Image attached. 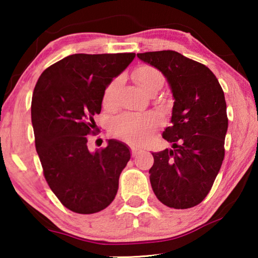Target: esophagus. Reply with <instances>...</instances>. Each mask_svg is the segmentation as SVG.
Listing matches in <instances>:
<instances>
[{
  "label": "esophagus",
  "instance_id": "1",
  "mask_svg": "<svg viewBox=\"0 0 258 258\" xmlns=\"http://www.w3.org/2000/svg\"><path fill=\"white\" fill-rule=\"evenodd\" d=\"M141 151H142V150L139 149V148H136V147H132V149H130V153H132L133 157H135L136 155H139Z\"/></svg>",
  "mask_w": 258,
  "mask_h": 258
}]
</instances>
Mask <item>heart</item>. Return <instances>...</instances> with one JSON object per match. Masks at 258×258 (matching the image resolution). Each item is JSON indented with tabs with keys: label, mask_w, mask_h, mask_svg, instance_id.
Segmentation results:
<instances>
[{
	"label": "heart",
	"mask_w": 258,
	"mask_h": 258,
	"mask_svg": "<svg viewBox=\"0 0 258 258\" xmlns=\"http://www.w3.org/2000/svg\"><path fill=\"white\" fill-rule=\"evenodd\" d=\"M133 80L147 94L154 95L163 87L164 76L160 70L149 64L136 67L133 70ZM121 77H116L105 87L102 95V104L105 109H114L117 103V94ZM163 117L155 111L136 114L123 112L112 119L110 130L112 135L134 146H142L150 141L154 134L163 126Z\"/></svg>",
	"instance_id": "1"
}]
</instances>
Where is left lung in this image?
Wrapping results in <instances>:
<instances>
[{
  "instance_id": "8db88e82",
  "label": "left lung",
  "mask_w": 258,
  "mask_h": 258,
  "mask_svg": "<svg viewBox=\"0 0 258 258\" xmlns=\"http://www.w3.org/2000/svg\"><path fill=\"white\" fill-rule=\"evenodd\" d=\"M167 77L175 98L163 139L174 149L153 153L150 183L164 206L188 209L206 199L224 158V93L214 73L174 50L137 54Z\"/></svg>"
}]
</instances>
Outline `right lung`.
Returning <instances> with one entry per match:
<instances>
[{"label":"right lung","mask_w":258,"mask_h":258,"mask_svg":"<svg viewBox=\"0 0 258 258\" xmlns=\"http://www.w3.org/2000/svg\"><path fill=\"white\" fill-rule=\"evenodd\" d=\"M134 57L135 52L70 55L48 67L35 86L31 122L44 178L74 213H98L117 194L129 148L109 140L90 153L87 143L98 132L94 116L101 112L105 87Z\"/></svg>","instance_id":"right-lung-1"}]
</instances>
